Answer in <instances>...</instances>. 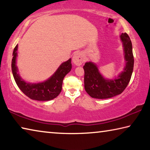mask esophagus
<instances>
[{"mask_svg":"<svg viewBox=\"0 0 150 150\" xmlns=\"http://www.w3.org/2000/svg\"><path fill=\"white\" fill-rule=\"evenodd\" d=\"M72 62L76 66H80L81 64H82V63L84 62V58H83L82 52H76L72 57Z\"/></svg>","mask_w":150,"mask_h":150,"instance_id":"34e87169","label":"esophagus"}]
</instances>
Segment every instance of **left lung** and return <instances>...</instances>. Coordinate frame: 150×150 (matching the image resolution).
Wrapping results in <instances>:
<instances>
[{
    "instance_id": "left-lung-1",
    "label": "left lung",
    "mask_w": 150,
    "mask_h": 150,
    "mask_svg": "<svg viewBox=\"0 0 150 150\" xmlns=\"http://www.w3.org/2000/svg\"><path fill=\"white\" fill-rule=\"evenodd\" d=\"M122 43L125 66L117 77L106 79L99 72L98 66L93 62H87L84 69L85 90L91 98L108 99L121 93L129 83L134 68L132 45L127 33L120 36Z\"/></svg>"
}]
</instances>
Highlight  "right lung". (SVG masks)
<instances>
[{"instance_id": "right-lung-1", "label": "right lung", "mask_w": 150, "mask_h": 150, "mask_svg": "<svg viewBox=\"0 0 150 150\" xmlns=\"http://www.w3.org/2000/svg\"><path fill=\"white\" fill-rule=\"evenodd\" d=\"M18 45L15 47L12 54V71L13 76L18 88L26 96L37 101H49L59 95L62 90V81L66 75L72 69L71 59L62 62L49 79L39 83L26 82L18 73L16 66Z\"/></svg>"}]
</instances>
